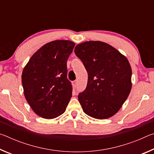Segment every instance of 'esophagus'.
<instances>
[{
    "instance_id": "1",
    "label": "esophagus",
    "mask_w": 154,
    "mask_h": 154,
    "mask_svg": "<svg viewBox=\"0 0 154 154\" xmlns=\"http://www.w3.org/2000/svg\"><path fill=\"white\" fill-rule=\"evenodd\" d=\"M72 84H73V86L76 88L77 87V81H74L72 82Z\"/></svg>"
}]
</instances>
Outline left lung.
<instances>
[{"label": "left lung", "instance_id": "1", "mask_svg": "<svg viewBox=\"0 0 154 154\" xmlns=\"http://www.w3.org/2000/svg\"><path fill=\"white\" fill-rule=\"evenodd\" d=\"M75 54L86 69L87 86L78 95L84 113L104 119L118 112L132 88V69L128 59L109 44L87 41L77 45Z\"/></svg>", "mask_w": 154, "mask_h": 154}]
</instances>
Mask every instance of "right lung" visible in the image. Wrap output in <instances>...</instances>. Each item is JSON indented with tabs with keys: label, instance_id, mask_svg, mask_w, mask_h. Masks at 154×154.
Segmentation results:
<instances>
[{
	"label": "right lung",
	"instance_id": "obj_1",
	"mask_svg": "<svg viewBox=\"0 0 154 154\" xmlns=\"http://www.w3.org/2000/svg\"><path fill=\"white\" fill-rule=\"evenodd\" d=\"M75 44L58 40L36 51L23 70L22 83L30 107L38 116L56 118L64 113L72 96L66 62Z\"/></svg>",
	"mask_w": 154,
	"mask_h": 154
}]
</instances>
